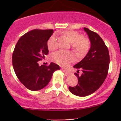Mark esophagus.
<instances>
[{
    "label": "esophagus",
    "mask_w": 121,
    "mask_h": 121,
    "mask_svg": "<svg viewBox=\"0 0 121 121\" xmlns=\"http://www.w3.org/2000/svg\"><path fill=\"white\" fill-rule=\"evenodd\" d=\"M62 71H63L64 72H65V73H67V74H69V73H70V72H69L68 70H65V69H62Z\"/></svg>",
    "instance_id": "1"
}]
</instances>
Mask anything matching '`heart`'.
Listing matches in <instances>:
<instances>
[{
  "instance_id": "b5f03b06",
  "label": "heart",
  "mask_w": 121,
  "mask_h": 121,
  "mask_svg": "<svg viewBox=\"0 0 121 121\" xmlns=\"http://www.w3.org/2000/svg\"><path fill=\"white\" fill-rule=\"evenodd\" d=\"M68 40L72 43V47L78 55L85 54L90 47L89 41L81 34L74 30H68L62 33ZM56 36H51L47 41V47L51 51L56 48ZM52 59L56 63L61 66H66L74 60V56L72 53L64 51H58L52 54Z\"/></svg>"
}]
</instances>
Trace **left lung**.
Here are the masks:
<instances>
[{
    "instance_id": "1",
    "label": "left lung",
    "mask_w": 121,
    "mask_h": 121,
    "mask_svg": "<svg viewBox=\"0 0 121 121\" xmlns=\"http://www.w3.org/2000/svg\"><path fill=\"white\" fill-rule=\"evenodd\" d=\"M91 41V48L81 61L73 67L78 69L74 74L78 78L76 86L69 87L72 94L85 97L93 93L102 85L106 79L109 68L110 56L108 47L97 33L84 28ZM82 74L78 75L79 70Z\"/></svg>"
}]
</instances>
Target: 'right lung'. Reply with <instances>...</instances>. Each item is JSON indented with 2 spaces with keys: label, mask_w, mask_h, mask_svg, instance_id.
I'll use <instances>...</instances> for the list:
<instances>
[{
  "label": "right lung",
  "mask_w": 121,
  "mask_h": 121,
  "mask_svg": "<svg viewBox=\"0 0 121 121\" xmlns=\"http://www.w3.org/2000/svg\"><path fill=\"white\" fill-rule=\"evenodd\" d=\"M53 30H34L19 39L12 54V65L16 76L30 91H36L45 87L53 73L59 66L51 62L48 66L39 65L48 55L47 41Z\"/></svg>",
  "instance_id": "1"
}]
</instances>
